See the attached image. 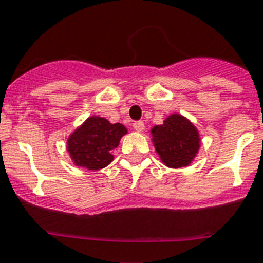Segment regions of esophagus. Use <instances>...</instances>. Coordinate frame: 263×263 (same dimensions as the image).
Segmentation results:
<instances>
[{"label":"esophagus","mask_w":263,"mask_h":263,"mask_svg":"<svg viewBox=\"0 0 263 263\" xmlns=\"http://www.w3.org/2000/svg\"><path fill=\"white\" fill-rule=\"evenodd\" d=\"M133 127L134 129L137 130V132H144V129H145V123L142 122V121H136V122L133 123Z\"/></svg>","instance_id":"obj_1"}]
</instances>
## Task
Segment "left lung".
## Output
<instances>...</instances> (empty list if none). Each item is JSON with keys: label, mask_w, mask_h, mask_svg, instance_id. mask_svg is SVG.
Listing matches in <instances>:
<instances>
[{"label": "left lung", "mask_w": 263, "mask_h": 263, "mask_svg": "<svg viewBox=\"0 0 263 263\" xmlns=\"http://www.w3.org/2000/svg\"><path fill=\"white\" fill-rule=\"evenodd\" d=\"M152 136L156 152L169 168L190 165L200 146L196 127L180 114H172L153 127Z\"/></svg>", "instance_id": "obj_1"}]
</instances>
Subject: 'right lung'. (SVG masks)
Returning a JSON list of instances; mask_svg holds the SVG:
<instances>
[{
	"label": "right lung",
	"instance_id": "add662e5",
	"mask_svg": "<svg viewBox=\"0 0 263 263\" xmlns=\"http://www.w3.org/2000/svg\"><path fill=\"white\" fill-rule=\"evenodd\" d=\"M127 133L121 123H110L101 117H90L68 138L67 149L78 166L98 171L112 161L111 151Z\"/></svg>",
	"mask_w": 263,
	"mask_h": 263
}]
</instances>
